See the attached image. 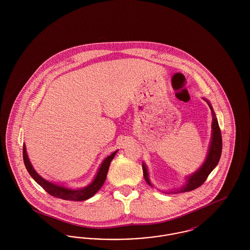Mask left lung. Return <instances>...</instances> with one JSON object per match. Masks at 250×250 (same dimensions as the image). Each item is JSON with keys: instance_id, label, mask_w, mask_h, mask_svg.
I'll use <instances>...</instances> for the list:
<instances>
[{"instance_id": "obj_1", "label": "left lung", "mask_w": 250, "mask_h": 250, "mask_svg": "<svg viewBox=\"0 0 250 250\" xmlns=\"http://www.w3.org/2000/svg\"><path fill=\"white\" fill-rule=\"evenodd\" d=\"M207 104L209 105V107L212 110L213 113V123H212V139H211V143H210V147H209V151H208V155L204 161V163L202 164V167L195 171L193 174H191L189 176H188L187 178V183L183 188H180L179 189H174L173 191H170L171 193H184V192H188V191L194 190L196 188H198L199 187H201L202 184L205 182V180L208 177V175L212 172V170L214 169L216 165L219 162L220 156H221V152H222V137H221V131L218 125V122L215 117L213 107L211 106L210 102L208 100H206L205 98H203ZM143 176L145 181L152 186L149 175H148V170L147 167L145 166V164L143 163Z\"/></svg>"}]
</instances>
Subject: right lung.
<instances>
[{"mask_svg": "<svg viewBox=\"0 0 250 250\" xmlns=\"http://www.w3.org/2000/svg\"><path fill=\"white\" fill-rule=\"evenodd\" d=\"M116 153H117V151H115L114 153H112L111 155H108L104 159V161L102 162L101 166L99 167V169L95 175V179L89 186L85 187L83 188L71 189V188H67L59 186V185L50 183L46 179L42 178L32 166V164L28 158V155H27L25 144H23L24 165L26 167L29 174L33 177L36 183L41 188H43L45 190L47 191L49 195H51L55 198H59V199L66 200V201H75V202L88 200L91 197H93L95 193L101 188V187L103 186V184L106 181L108 167L110 165V162L113 159L114 155H116Z\"/></svg>", "mask_w": 250, "mask_h": 250, "instance_id": "add662e5", "label": "right lung"}]
</instances>
